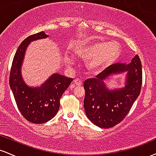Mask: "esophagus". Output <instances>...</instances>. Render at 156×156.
Segmentation results:
<instances>
[{
	"label": "esophagus",
	"instance_id": "34e87169",
	"mask_svg": "<svg viewBox=\"0 0 156 156\" xmlns=\"http://www.w3.org/2000/svg\"><path fill=\"white\" fill-rule=\"evenodd\" d=\"M74 84L76 86H81L82 85V81L80 80V79H78V78H77L74 80Z\"/></svg>",
	"mask_w": 156,
	"mask_h": 156
}]
</instances>
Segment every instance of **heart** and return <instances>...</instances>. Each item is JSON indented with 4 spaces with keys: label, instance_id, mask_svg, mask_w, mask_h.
<instances>
[{
    "label": "heart",
    "instance_id": "obj_1",
    "mask_svg": "<svg viewBox=\"0 0 156 156\" xmlns=\"http://www.w3.org/2000/svg\"><path fill=\"white\" fill-rule=\"evenodd\" d=\"M77 55L85 59H88L87 67L92 72H98L108 67L117 59L120 55L121 46L117 42H101L97 41L76 48ZM65 63L70 65L74 61L69 55H64Z\"/></svg>",
    "mask_w": 156,
    "mask_h": 156
}]
</instances>
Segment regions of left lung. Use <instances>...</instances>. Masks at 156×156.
I'll return each instance as SVG.
<instances>
[{"label": "left lung", "mask_w": 156, "mask_h": 156, "mask_svg": "<svg viewBox=\"0 0 156 156\" xmlns=\"http://www.w3.org/2000/svg\"><path fill=\"white\" fill-rule=\"evenodd\" d=\"M124 74V87L109 88L106 82L113 76ZM142 69L139 55L129 64L118 63L109 66L96 78L87 79L83 106L86 115L94 125L110 128L122 121L140 94Z\"/></svg>", "instance_id": "8db88e82"}]
</instances>
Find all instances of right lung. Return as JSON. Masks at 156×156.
<instances>
[{"label":"right lung","instance_id":"add662e5","mask_svg":"<svg viewBox=\"0 0 156 156\" xmlns=\"http://www.w3.org/2000/svg\"><path fill=\"white\" fill-rule=\"evenodd\" d=\"M48 37L41 31L24 39L16 51L10 72V88L20 112L25 119L35 124L47 122L55 117L59 109L62 94L73 80L53 73L38 87H30L24 81L22 66L27 48L32 42Z\"/></svg>","mask_w":156,"mask_h":156}]
</instances>
